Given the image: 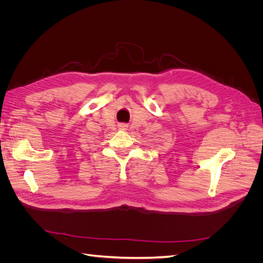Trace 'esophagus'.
I'll return each instance as SVG.
<instances>
[{"label": "esophagus", "mask_w": 263, "mask_h": 263, "mask_svg": "<svg viewBox=\"0 0 263 263\" xmlns=\"http://www.w3.org/2000/svg\"><path fill=\"white\" fill-rule=\"evenodd\" d=\"M126 127H127L126 124H121V125H119V128H121V129H126Z\"/></svg>", "instance_id": "34e87169"}]
</instances>
